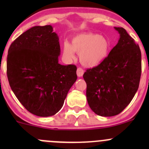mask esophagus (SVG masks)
I'll list each match as a JSON object with an SVG mask.
<instances>
[{
	"label": "esophagus",
	"instance_id": "34e87169",
	"mask_svg": "<svg viewBox=\"0 0 149 149\" xmlns=\"http://www.w3.org/2000/svg\"><path fill=\"white\" fill-rule=\"evenodd\" d=\"M84 70L81 68H78L77 69V76H79V77H81V76H83V74H84Z\"/></svg>",
	"mask_w": 149,
	"mask_h": 149
}]
</instances>
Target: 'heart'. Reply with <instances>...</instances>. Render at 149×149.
Masks as SVG:
<instances>
[{
    "label": "heart",
    "instance_id": "obj_1",
    "mask_svg": "<svg viewBox=\"0 0 149 149\" xmlns=\"http://www.w3.org/2000/svg\"><path fill=\"white\" fill-rule=\"evenodd\" d=\"M110 44L107 39L94 33H85L72 38L71 45L68 42L63 45V53L65 58L72 60L75 52L80 55L81 63L87 67H95L107 57Z\"/></svg>",
    "mask_w": 149,
    "mask_h": 149
}]
</instances>
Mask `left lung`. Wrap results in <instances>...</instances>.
Returning <instances> with one entry per match:
<instances>
[{
  "label": "left lung",
  "instance_id": "left-lung-1",
  "mask_svg": "<svg viewBox=\"0 0 149 149\" xmlns=\"http://www.w3.org/2000/svg\"><path fill=\"white\" fill-rule=\"evenodd\" d=\"M120 39L106 59L87 69L86 98L91 110L102 117L120 114L134 97L141 75L139 45L123 27H115Z\"/></svg>",
  "mask_w": 149,
  "mask_h": 149
}]
</instances>
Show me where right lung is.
<instances>
[{
  "mask_svg": "<svg viewBox=\"0 0 149 149\" xmlns=\"http://www.w3.org/2000/svg\"><path fill=\"white\" fill-rule=\"evenodd\" d=\"M50 25L36 26L10 45L7 76L12 91L29 112L39 117L55 115L77 79L74 65L58 63L59 37Z\"/></svg>",
  "mask_w": 149,
  "mask_h": 149,
  "instance_id": "right-lung-1",
  "label": "right lung"
}]
</instances>
